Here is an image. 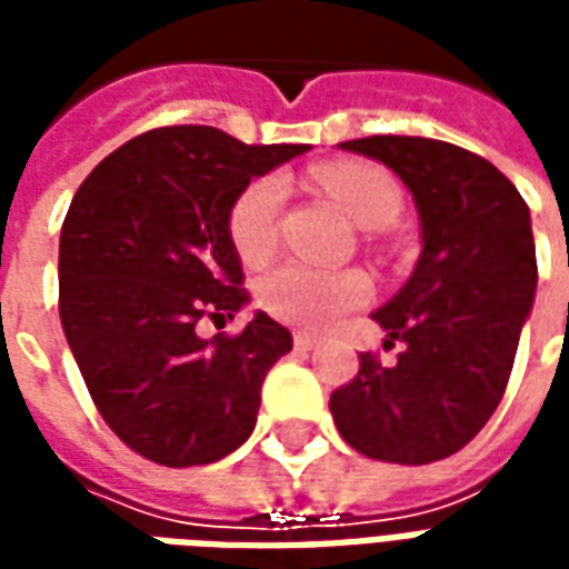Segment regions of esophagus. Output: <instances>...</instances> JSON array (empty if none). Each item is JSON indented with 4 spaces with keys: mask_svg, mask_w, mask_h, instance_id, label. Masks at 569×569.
I'll use <instances>...</instances> for the list:
<instances>
[{
    "mask_svg": "<svg viewBox=\"0 0 569 569\" xmlns=\"http://www.w3.org/2000/svg\"><path fill=\"white\" fill-rule=\"evenodd\" d=\"M292 341H296L298 353H308V350H313V347L320 345V341H317V338L308 332H296V338H292Z\"/></svg>",
    "mask_w": 569,
    "mask_h": 569,
    "instance_id": "34e87169",
    "label": "esophagus"
}]
</instances>
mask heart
Instances as JSON below:
<instances>
[{"instance_id":"heart-1","label":"heart","mask_w":569,"mask_h":569,"mask_svg":"<svg viewBox=\"0 0 569 569\" xmlns=\"http://www.w3.org/2000/svg\"><path fill=\"white\" fill-rule=\"evenodd\" d=\"M313 179L345 207L362 228H383L402 210V188L390 170L369 161H332L313 170ZM286 186L280 176L252 179L231 203L228 234L237 256L261 264L273 256L280 237ZM371 283L359 271H320L305 261H289L259 283V305L273 320L320 329L338 313L366 305Z\"/></svg>"}]
</instances>
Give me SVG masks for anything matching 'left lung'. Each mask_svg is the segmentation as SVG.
Returning <instances> with one entry per match:
<instances>
[{"label":"left lung","instance_id":"1","mask_svg":"<svg viewBox=\"0 0 569 569\" xmlns=\"http://www.w3.org/2000/svg\"><path fill=\"white\" fill-rule=\"evenodd\" d=\"M341 149L387 163L415 194L420 259L371 320L396 366L371 353L329 399L338 432L371 460L436 463L476 439L500 406L537 292L530 210L485 158L423 137H366Z\"/></svg>","mask_w":569,"mask_h":569}]
</instances>
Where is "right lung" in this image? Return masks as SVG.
I'll return each instance as SVG.
<instances>
[{"label":"right lung","instance_id":"1","mask_svg":"<svg viewBox=\"0 0 569 569\" xmlns=\"http://www.w3.org/2000/svg\"><path fill=\"white\" fill-rule=\"evenodd\" d=\"M301 151L158 128L97 163L69 203L60 322L97 411L151 463H216L256 429L264 375L292 335L261 310L240 335L200 338L198 322L249 301L228 234L234 198Z\"/></svg>","mask_w":569,"mask_h":569}]
</instances>
